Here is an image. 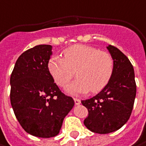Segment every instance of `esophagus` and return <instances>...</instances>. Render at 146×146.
<instances>
[{"instance_id": "1", "label": "esophagus", "mask_w": 146, "mask_h": 146, "mask_svg": "<svg viewBox=\"0 0 146 146\" xmlns=\"http://www.w3.org/2000/svg\"><path fill=\"white\" fill-rule=\"evenodd\" d=\"M74 101H75V104L76 105H80L81 104V100L78 99V98H74Z\"/></svg>"}]
</instances>
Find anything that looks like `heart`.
I'll use <instances>...</instances> for the list:
<instances>
[{"instance_id":"heart-1","label":"heart","mask_w":146,"mask_h":146,"mask_svg":"<svg viewBox=\"0 0 146 146\" xmlns=\"http://www.w3.org/2000/svg\"><path fill=\"white\" fill-rule=\"evenodd\" d=\"M64 58L54 56L48 61V70L59 86H64L76 75L77 78L65 87L72 95L101 91L108 83L113 70L112 56L92 46L75 44L64 49Z\"/></svg>"}]
</instances>
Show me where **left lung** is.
I'll return each instance as SVG.
<instances>
[{"mask_svg":"<svg viewBox=\"0 0 146 146\" xmlns=\"http://www.w3.org/2000/svg\"><path fill=\"white\" fill-rule=\"evenodd\" d=\"M107 48L113 60L112 76L98 94L82 101L89 113L84 124L97 134H108L122 128L131 115L136 96L135 71L129 60L114 46Z\"/></svg>","mask_w":146,"mask_h":146,"instance_id":"1","label":"left lung"}]
</instances>
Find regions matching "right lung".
I'll use <instances>...</instances> for the list:
<instances>
[{
    "instance_id": "1",
    "label": "right lung",
    "mask_w": 146,
    "mask_h": 146,
    "mask_svg": "<svg viewBox=\"0 0 146 146\" xmlns=\"http://www.w3.org/2000/svg\"><path fill=\"white\" fill-rule=\"evenodd\" d=\"M52 46L37 45L23 53L11 75L10 99L23 129L39 138L56 136L64 117L74 107L48 70Z\"/></svg>"
}]
</instances>
